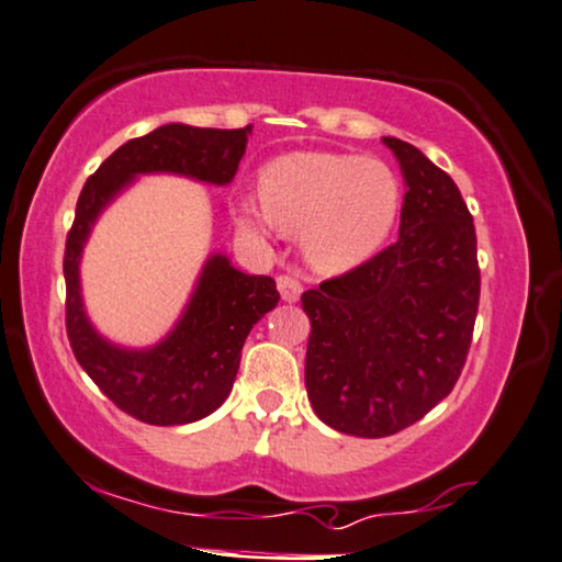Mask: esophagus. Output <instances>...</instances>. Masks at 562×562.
I'll return each mask as SVG.
<instances>
[{"label":"esophagus","mask_w":562,"mask_h":562,"mask_svg":"<svg viewBox=\"0 0 562 562\" xmlns=\"http://www.w3.org/2000/svg\"><path fill=\"white\" fill-rule=\"evenodd\" d=\"M277 288H280L282 301H288V303H295V301L301 299V293H303V285L299 282V277H293V274H280V277H277Z\"/></svg>","instance_id":"obj_1"}]
</instances>
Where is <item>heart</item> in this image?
I'll return each instance as SVG.
<instances>
[{
	"instance_id": "obj_1",
	"label": "heart",
	"mask_w": 562,
	"mask_h": 562,
	"mask_svg": "<svg viewBox=\"0 0 562 562\" xmlns=\"http://www.w3.org/2000/svg\"><path fill=\"white\" fill-rule=\"evenodd\" d=\"M263 204L240 201L238 225L251 235L274 225L303 229V254L322 272H342L369 259L395 225L403 188L390 165L374 157L295 151L269 161Z\"/></svg>"
}]
</instances>
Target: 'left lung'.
<instances>
[{
  "mask_svg": "<svg viewBox=\"0 0 562 562\" xmlns=\"http://www.w3.org/2000/svg\"><path fill=\"white\" fill-rule=\"evenodd\" d=\"M405 178L401 235L350 272L301 295L311 319L306 392L327 427L390 437L448 397L479 311L474 216L448 172L382 138Z\"/></svg>",
  "mask_w": 562,
  "mask_h": 562,
  "instance_id": "1",
  "label": "left lung"
}]
</instances>
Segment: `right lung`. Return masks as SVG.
<instances>
[{
    "instance_id": "1",
    "label": "right lung",
    "mask_w": 562,
    "mask_h": 562,
    "mask_svg": "<svg viewBox=\"0 0 562 562\" xmlns=\"http://www.w3.org/2000/svg\"><path fill=\"white\" fill-rule=\"evenodd\" d=\"M254 125L238 131L170 123L127 140L101 161L78 195L65 243V327L72 353L110 401L154 427L199 422L233 390L248 333L280 301L272 277L243 274L222 254L204 263L191 303L159 346L127 350L106 342L88 322L78 263L93 222L135 175L175 172L227 186L238 172Z\"/></svg>"
}]
</instances>
